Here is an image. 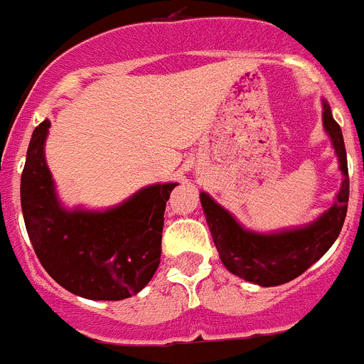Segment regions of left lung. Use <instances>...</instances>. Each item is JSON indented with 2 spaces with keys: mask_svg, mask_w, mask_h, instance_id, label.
Wrapping results in <instances>:
<instances>
[{
  "mask_svg": "<svg viewBox=\"0 0 364 364\" xmlns=\"http://www.w3.org/2000/svg\"><path fill=\"white\" fill-rule=\"evenodd\" d=\"M322 110L324 130L333 144L338 169L343 171L344 178L335 203L318 219L300 228L296 226L272 234H259L243 228L228 210L217 204L208 193H200V204L220 262L232 274L262 287L287 284L318 262L341 234L350 195L346 149L341 127L331 116V108L326 101H322Z\"/></svg>",
  "mask_w": 364,
  "mask_h": 364,
  "instance_id": "left-lung-1",
  "label": "left lung"
}]
</instances>
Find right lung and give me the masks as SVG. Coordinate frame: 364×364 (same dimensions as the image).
Listing matches in <instances>:
<instances>
[{"instance_id": "add662e5", "label": "right lung", "mask_w": 364, "mask_h": 364, "mask_svg": "<svg viewBox=\"0 0 364 364\" xmlns=\"http://www.w3.org/2000/svg\"><path fill=\"white\" fill-rule=\"evenodd\" d=\"M49 127L46 119L34 129L21 173V212L34 252L48 274L77 296L130 298L160 265L164 212L176 184L147 186L102 212L66 210L43 156Z\"/></svg>"}]
</instances>
